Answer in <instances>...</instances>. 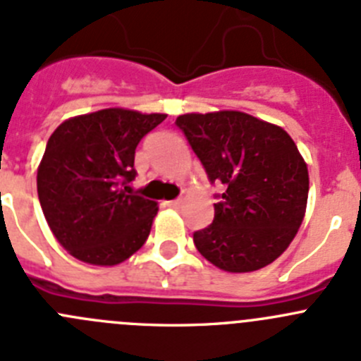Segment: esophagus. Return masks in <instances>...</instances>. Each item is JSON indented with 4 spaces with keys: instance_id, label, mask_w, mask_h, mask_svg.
I'll use <instances>...</instances> for the list:
<instances>
[{
    "instance_id": "obj_1",
    "label": "esophagus",
    "mask_w": 361,
    "mask_h": 361,
    "mask_svg": "<svg viewBox=\"0 0 361 361\" xmlns=\"http://www.w3.org/2000/svg\"><path fill=\"white\" fill-rule=\"evenodd\" d=\"M166 206L168 207H173V209H178V207L183 206V198H175V200H168Z\"/></svg>"
}]
</instances>
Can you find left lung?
I'll list each match as a JSON object with an SVG mask.
<instances>
[{
  "label": "left lung",
  "instance_id": "left-lung-1",
  "mask_svg": "<svg viewBox=\"0 0 361 361\" xmlns=\"http://www.w3.org/2000/svg\"><path fill=\"white\" fill-rule=\"evenodd\" d=\"M211 184H221L213 224L195 247L226 272H254L288 249L308 202V166L281 127L238 111L175 121Z\"/></svg>",
  "mask_w": 361,
  "mask_h": 361
}]
</instances>
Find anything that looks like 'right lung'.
Returning <instances> with one entry per match:
<instances>
[{
    "label": "right lung",
    "instance_id": "1",
    "mask_svg": "<svg viewBox=\"0 0 361 361\" xmlns=\"http://www.w3.org/2000/svg\"><path fill=\"white\" fill-rule=\"evenodd\" d=\"M166 114L104 109L55 128L37 171L49 229L71 256L112 267L147 241L157 202L132 193L135 148Z\"/></svg>",
    "mask_w": 361,
    "mask_h": 361
}]
</instances>
